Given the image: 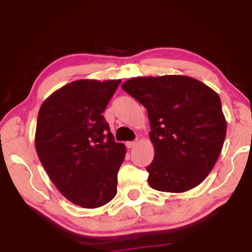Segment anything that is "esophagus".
<instances>
[{"instance_id":"obj_1","label":"esophagus","mask_w":252,"mask_h":252,"mask_svg":"<svg viewBox=\"0 0 252 252\" xmlns=\"http://www.w3.org/2000/svg\"><path fill=\"white\" fill-rule=\"evenodd\" d=\"M135 146H136V142H134V141H129V142H126V147L129 148V149H130V148H134Z\"/></svg>"}]
</instances>
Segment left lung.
Segmentation results:
<instances>
[{
	"label": "left lung",
	"mask_w": 252,
	"mask_h": 252,
	"mask_svg": "<svg viewBox=\"0 0 252 252\" xmlns=\"http://www.w3.org/2000/svg\"><path fill=\"white\" fill-rule=\"evenodd\" d=\"M122 87L148 111L155 148L147 166L150 187L184 192L201 184L217 163L226 136L219 95L186 75L137 77Z\"/></svg>",
	"instance_id": "1"
}]
</instances>
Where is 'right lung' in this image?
I'll return each mask as SVG.
<instances>
[{
	"instance_id": "right-lung-1",
	"label": "right lung",
	"mask_w": 252,
	"mask_h": 252,
	"mask_svg": "<svg viewBox=\"0 0 252 252\" xmlns=\"http://www.w3.org/2000/svg\"><path fill=\"white\" fill-rule=\"evenodd\" d=\"M120 82H70L42 103L37 116L41 164L61 194L81 208H99L117 194L126 148L116 142L102 113Z\"/></svg>"
}]
</instances>
